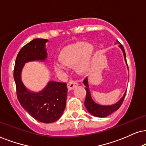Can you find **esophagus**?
I'll return each instance as SVG.
<instances>
[{
    "label": "esophagus",
    "mask_w": 146,
    "mask_h": 146,
    "mask_svg": "<svg viewBox=\"0 0 146 146\" xmlns=\"http://www.w3.org/2000/svg\"><path fill=\"white\" fill-rule=\"evenodd\" d=\"M78 85V82H75V81H71V82H69L67 84V88L68 90H73V89H74Z\"/></svg>",
    "instance_id": "1"
}]
</instances>
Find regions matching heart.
<instances>
[{
	"label": "heart",
	"instance_id": "b5f03b06",
	"mask_svg": "<svg viewBox=\"0 0 146 146\" xmlns=\"http://www.w3.org/2000/svg\"><path fill=\"white\" fill-rule=\"evenodd\" d=\"M94 54V46L90 42L78 41L64 47L58 54V59L62 64L54 63L56 71L64 68V66H74L78 73L84 74L90 70Z\"/></svg>",
	"mask_w": 146,
	"mask_h": 146
}]
</instances>
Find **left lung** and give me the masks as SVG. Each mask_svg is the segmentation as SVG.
Listing matches in <instances>:
<instances>
[{"label": "left lung", "mask_w": 146, "mask_h": 146, "mask_svg": "<svg viewBox=\"0 0 146 146\" xmlns=\"http://www.w3.org/2000/svg\"><path fill=\"white\" fill-rule=\"evenodd\" d=\"M115 44H119L118 47H120L121 50L122 51V53H123L124 58V60H125L126 65H127L125 51H124L123 46L120 44V42L118 41H115ZM127 68H128V65H127ZM84 84L86 86L85 89L86 90V96L84 105H85V107L87 109L88 111L95 117H105L108 116L109 115H110V114L113 113L114 111H116V110H117L119 108H120L121 105H122V102L124 101V96L126 95V91L124 92V95L122 96V97L118 101L116 102L115 103H114L113 105H100V104H98V103H96L95 101H93L92 96H91V94H90V88H89L88 80V78H86L85 80H84Z\"/></svg>", "instance_id": "left-lung-1"}]
</instances>
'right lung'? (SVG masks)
Listing matches in <instances>:
<instances>
[{
  "label": "right lung",
  "instance_id": "obj_1",
  "mask_svg": "<svg viewBox=\"0 0 146 146\" xmlns=\"http://www.w3.org/2000/svg\"><path fill=\"white\" fill-rule=\"evenodd\" d=\"M47 42V39L35 38L21 49L15 60L13 78L17 99L22 108L35 120L43 123H52L58 120L65 109L67 96L66 83L50 81L43 90L33 92L24 86L22 80V71L26 63L46 60Z\"/></svg>",
  "mask_w": 146,
  "mask_h": 146
}]
</instances>
